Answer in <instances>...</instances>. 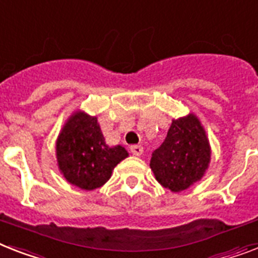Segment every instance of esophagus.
I'll list each match as a JSON object with an SVG mask.
<instances>
[{"instance_id":"1","label":"esophagus","mask_w":258,"mask_h":258,"mask_svg":"<svg viewBox=\"0 0 258 258\" xmlns=\"http://www.w3.org/2000/svg\"><path fill=\"white\" fill-rule=\"evenodd\" d=\"M130 150H131V152H133L135 156H140V155L143 154V147H142L140 144H135V146H131V147H130Z\"/></svg>"}]
</instances>
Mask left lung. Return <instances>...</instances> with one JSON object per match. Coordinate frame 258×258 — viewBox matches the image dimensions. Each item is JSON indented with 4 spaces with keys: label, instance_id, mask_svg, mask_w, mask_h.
<instances>
[{
    "label": "left lung",
    "instance_id": "1",
    "mask_svg": "<svg viewBox=\"0 0 258 258\" xmlns=\"http://www.w3.org/2000/svg\"><path fill=\"white\" fill-rule=\"evenodd\" d=\"M211 155L204 125L190 112L172 119L167 138L152 154L150 167L159 184L171 192H181L203 179Z\"/></svg>",
    "mask_w": 258,
    "mask_h": 258
}]
</instances>
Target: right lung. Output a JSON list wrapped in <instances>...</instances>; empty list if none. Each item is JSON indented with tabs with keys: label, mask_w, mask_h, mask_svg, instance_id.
<instances>
[{
	"label": "right lung",
	"mask_w": 258,
	"mask_h": 258,
	"mask_svg": "<svg viewBox=\"0 0 258 258\" xmlns=\"http://www.w3.org/2000/svg\"><path fill=\"white\" fill-rule=\"evenodd\" d=\"M55 156L59 172L69 183L93 190L107 183L115 167L128 158V152L120 144L110 147L98 118L77 110L58 134Z\"/></svg>",
	"instance_id": "1"
}]
</instances>
